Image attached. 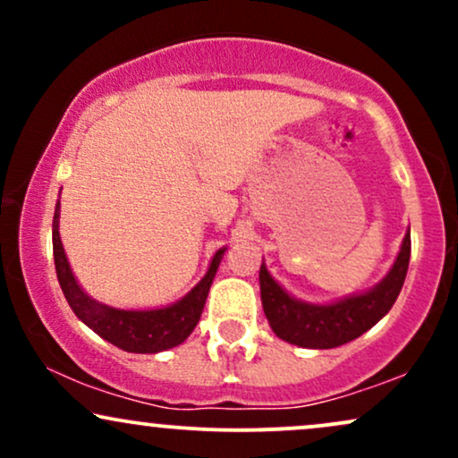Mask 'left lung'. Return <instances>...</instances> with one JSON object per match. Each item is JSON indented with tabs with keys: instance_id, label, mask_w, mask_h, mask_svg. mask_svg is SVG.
<instances>
[{
	"instance_id": "8db88e82",
	"label": "left lung",
	"mask_w": 458,
	"mask_h": 458,
	"mask_svg": "<svg viewBox=\"0 0 458 458\" xmlns=\"http://www.w3.org/2000/svg\"><path fill=\"white\" fill-rule=\"evenodd\" d=\"M409 256H411V233L407 230L392 269L379 284L368 288L366 293H357L331 303H308L288 295L273 280L262 262L260 297L273 334L306 349H334L360 338L392 310L407 276Z\"/></svg>"
}]
</instances>
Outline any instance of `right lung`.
<instances>
[{"label": "right lung", "instance_id": "add662e5", "mask_svg": "<svg viewBox=\"0 0 458 458\" xmlns=\"http://www.w3.org/2000/svg\"><path fill=\"white\" fill-rule=\"evenodd\" d=\"M228 247L215 251L208 271L185 297L178 299L165 308L152 310H120L105 306L97 301L79 286L77 277L72 276L68 265L64 245L60 239V202L55 204L54 213V260L62 293H64L68 306L77 314L81 323H86L94 334L103 340L129 351V353H161L185 343L193 329H196L199 317H202L204 303H207L208 291L219 262L224 259V251Z\"/></svg>", "mask_w": 458, "mask_h": 458}]
</instances>
